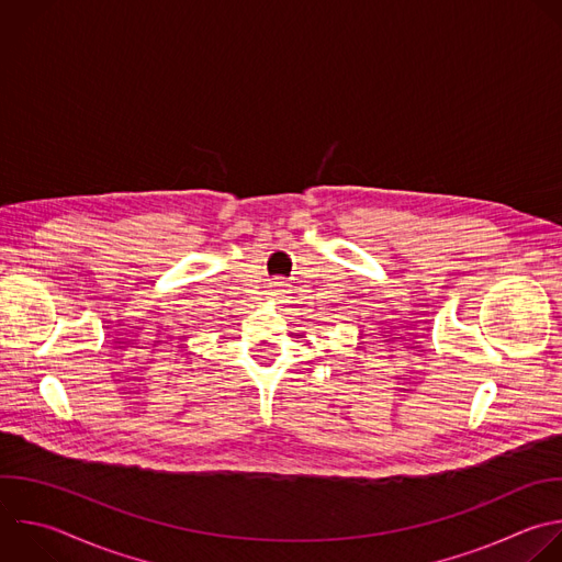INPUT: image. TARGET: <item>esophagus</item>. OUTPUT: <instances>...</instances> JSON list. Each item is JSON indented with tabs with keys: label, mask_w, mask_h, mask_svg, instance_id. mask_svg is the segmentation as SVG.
I'll return each instance as SVG.
<instances>
[{
	"label": "esophagus",
	"mask_w": 562,
	"mask_h": 562,
	"mask_svg": "<svg viewBox=\"0 0 562 562\" xmlns=\"http://www.w3.org/2000/svg\"><path fill=\"white\" fill-rule=\"evenodd\" d=\"M282 293H284V284H282V282H273V284H271V295L280 297Z\"/></svg>",
	"instance_id": "1"
}]
</instances>
